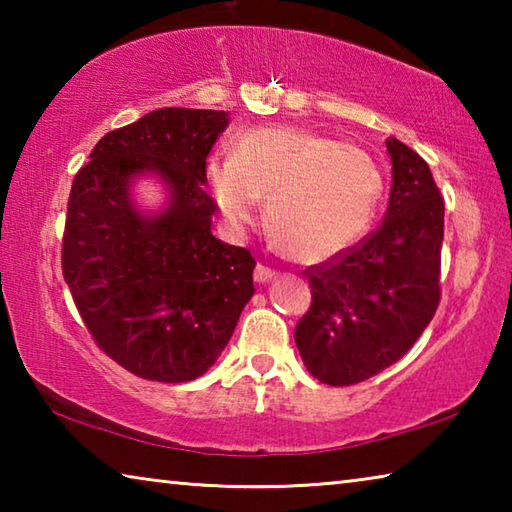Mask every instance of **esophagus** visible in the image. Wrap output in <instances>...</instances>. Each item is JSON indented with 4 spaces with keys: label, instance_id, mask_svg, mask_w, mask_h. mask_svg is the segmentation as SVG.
Returning a JSON list of instances; mask_svg holds the SVG:
<instances>
[{
    "label": "esophagus",
    "instance_id": "1",
    "mask_svg": "<svg viewBox=\"0 0 512 512\" xmlns=\"http://www.w3.org/2000/svg\"><path fill=\"white\" fill-rule=\"evenodd\" d=\"M253 275H255V282H257V284H268L271 280H275V271H273V268H268V266H264V264H257Z\"/></svg>",
    "mask_w": 512,
    "mask_h": 512
}]
</instances>
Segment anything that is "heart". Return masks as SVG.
I'll use <instances>...</instances> for the list:
<instances>
[{
  "instance_id": "1",
  "label": "heart",
  "mask_w": 512,
  "mask_h": 512,
  "mask_svg": "<svg viewBox=\"0 0 512 512\" xmlns=\"http://www.w3.org/2000/svg\"><path fill=\"white\" fill-rule=\"evenodd\" d=\"M207 183L230 228L241 230L266 201L280 248L298 262L339 257L366 235L384 189L366 151L296 126L250 128L232 158H212Z\"/></svg>"
}]
</instances>
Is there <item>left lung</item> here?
<instances>
[{
  "label": "left lung",
  "instance_id": "left-lung-1",
  "mask_svg": "<svg viewBox=\"0 0 512 512\" xmlns=\"http://www.w3.org/2000/svg\"><path fill=\"white\" fill-rule=\"evenodd\" d=\"M388 210L379 228L334 262L311 266V307L296 327L307 370L329 386H350L393 366L440 300L445 203L429 164L395 137Z\"/></svg>",
  "mask_w": 512,
  "mask_h": 512
}]
</instances>
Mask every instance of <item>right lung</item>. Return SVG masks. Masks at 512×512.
Returning a JSON list of instances; mask_svg holds the SVG:
<instances>
[{
  "label": "right lung",
  "instance_id": "obj_1",
  "mask_svg": "<svg viewBox=\"0 0 512 512\" xmlns=\"http://www.w3.org/2000/svg\"><path fill=\"white\" fill-rule=\"evenodd\" d=\"M230 115L160 108L101 137L67 205L63 275L99 348L164 384L205 375L253 298L255 259L212 235L205 158ZM146 177L160 208L136 201Z\"/></svg>",
  "mask_w": 512,
  "mask_h": 512
}]
</instances>
